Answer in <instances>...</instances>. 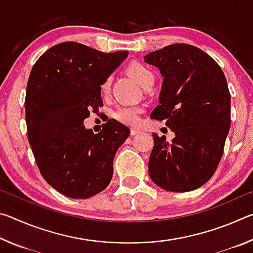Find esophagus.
Listing matches in <instances>:
<instances>
[{
    "mask_svg": "<svg viewBox=\"0 0 253 253\" xmlns=\"http://www.w3.org/2000/svg\"><path fill=\"white\" fill-rule=\"evenodd\" d=\"M137 134H139V130L136 129V128H131V129H130V135L131 136H135Z\"/></svg>",
    "mask_w": 253,
    "mask_h": 253,
    "instance_id": "esophagus-1",
    "label": "esophagus"
}]
</instances>
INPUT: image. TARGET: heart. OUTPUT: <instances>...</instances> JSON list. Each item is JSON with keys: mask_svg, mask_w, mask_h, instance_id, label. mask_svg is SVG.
<instances>
[{"mask_svg": "<svg viewBox=\"0 0 253 253\" xmlns=\"http://www.w3.org/2000/svg\"><path fill=\"white\" fill-rule=\"evenodd\" d=\"M127 70L142 88L146 89L149 85L154 84L155 76H154L151 69H148L146 66L142 65V63H131V65L128 66ZM110 85L111 76H107L100 84V91L106 95L110 90ZM140 114H142V108H139V107L123 105L114 110L113 118L119 123L125 124V125L135 126L139 123Z\"/></svg>", "mask_w": 253, "mask_h": 253, "instance_id": "heart-1", "label": "heart"}]
</instances>
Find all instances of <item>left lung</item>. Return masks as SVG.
Listing matches in <instances>:
<instances>
[{
    "instance_id": "8db88e82",
    "label": "left lung",
    "mask_w": 253,
    "mask_h": 253,
    "mask_svg": "<svg viewBox=\"0 0 253 253\" xmlns=\"http://www.w3.org/2000/svg\"><path fill=\"white\" fill-rule=\"evenodd\" d=\"M145 62L160 69V105L151 118L166 121L172 142L154 132L148 172L170 192H188L213 176L231 126V95L215 60L194 45L174 43L153 51Z\"/></svg>"
}]
</instances>
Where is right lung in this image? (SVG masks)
<instances>
[{
	"label": "right lung",
	"instance_id": "obj_1",
	"mask_svg": "<svg viewBox=\"0 0 253 253\" xmlns=\"http://www.w3.org/2000/svg\"><path fill=\"white\" fill-rule=\"evenodd\" d=\"M128 51L105 53L62 42L34 63L25 95L28 138L43 178L71 199H88L109 185L114 157L130 130L108 119L98 134L84 121L102 106L100 84Z\"/></svg>",
	"mask_w": 253,
	"mask_h": 253
}]
</instances>
